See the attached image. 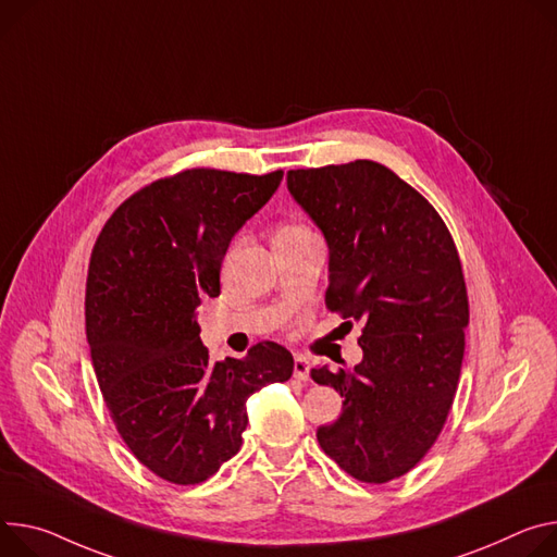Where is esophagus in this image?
<instances>
[{
    "mask_svg": "<svg viewBox=\"0 0 557 557\" xmlns=\"http://www.w3.org/2000/svg\"><path fill=\"white\" fill-rule=\"evenodd\" d=\"M293 375H295L299 382H307V380H309V375H311V364H309L307 358L295 356V360H293Z\"/></svg>",
    "mask_w": 557,
    "mask_h": 557,
    "instance_id": "1",
    "label": "esophagus"
}]
</instances>
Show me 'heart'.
Returning a JSON list of instances; mask_svg holds the SVG:
<instances>
[{
  "instance_id": "obj_1",
  "label": "heart",
  "mask_w": 557,
  "mask_h": 557,
  "mask_svg": "<svg viewBox=\"0 0 557 557\" xmlns=\"http://www.w3.org/2000/svg\"><path fill=\"white\" fill-rule=\"evenodd\" d=\"M295 231H307V228H301V226H290V224H286V226L277 228V233H295ZM277 233H275V235H277Z\"/></svg>"
}]
</instances>
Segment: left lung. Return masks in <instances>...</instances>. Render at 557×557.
<instances>
[{
  "label": "left lung",
  "mask_w": 557,
  "mask_h": 557,
  "mask_svg": "<svg viewBox=\"0 0 557 557\" xmlns=\"http://www.w3.org/2000/svg\"><path fill=\"white\" fill-rule=\"evenodd\" d=\"M286 186L326 239V307L362 324L360 364L311 371L344 397L318 442L348 475L384 484L424 458L458 391L469 324L458 248L429 201L377 162L288 171Z\"/></svg>",
  "instance_id": "8db88e82"
}]
</instances>
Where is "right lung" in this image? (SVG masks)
<instances>
[{"mask_svg":"<svg viewBox=\"0 0 557 557\" xmlns=\"http://www.w3.org/2000/svg\"><path fill=\"white\" fill-rule=\"evenodd\" d=\"M282 175L177 173L128 197L95 242L86 282L92 369L126 446L173 484L218 473L242 446L246 399L293 375V356L275 342L211 362L197 324L201 299L220 295L231 239Z\"/></svg>","mask_w":557,"mask_h":557,"instance_id":"right-lung-1","label":"right lung"}]
</instances>
